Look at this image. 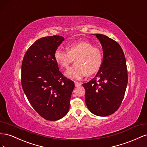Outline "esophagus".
<instances>
[{
	"instance_id": "34e87169",
	"label": "esophagus",
	"mask_w": 147,
	"mask_h": 147,
	"mask_svg": "<svg viewBox=\"0 0 147 147\" xmlns=\"http://www.w3.org/2000/svg\"><path fill=\"white\" fill-rule=\"evenodd\" d=\"M82 83H80V82H75V85L76 87H78L80 86H81Z\"/></svg>"
}]
</instances>
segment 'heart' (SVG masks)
Returning <instances> with one entry per match:
<instances>
[{
	"mask_svg": "<svg viewBox=\"0 0 147 147\" xmlns=\"http://www.w3.org/2000/svg\"><path fill=\"white\" fill-rule=\"evenodd\" d=\"M56 63L62 68H67L75 61V64L65 72V76L74 80L82 78L86 74L92 75L98 70L102 63V54L98 48L88 41L69 44L67 51L56 49L54 54Z\"/></svg>",
	"mask_w": 147,
	"mask_h": 147,
	"instance_id": "b5f03b06",
	"label": "heart"
}]
</instances>
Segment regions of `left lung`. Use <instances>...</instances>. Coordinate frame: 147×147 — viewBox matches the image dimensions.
Instances as JSON below:
<instances>
[{
	"label": "left lung",
	"instance_id": "1",
	"mask_svg": "<svg viewBox=\"0 0 147 147\" xmlns=\"http://www.w3.org/2000/svg\"><path fill=\"white\" fill-rule=\"evenodd\" d=\"M92 35L101 43L103 61L96 77L83 84L85 102L92 113L107 117L118 109L125 94L128 81L126 58L117 42L103 34Z\"/></svg>",
	"mask_w": 147,
	"mask_h": 147
}]
</instances>
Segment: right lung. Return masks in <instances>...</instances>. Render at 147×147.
Wrapping results in <instances>:
<instances>
[{"label":"right lung","instance_id":"add662e5","mask_svg":"<svg viewBox=\"0 0 147 147\" xmlns=\"http://www.w3.org/2000/svg\"><path fill=\"white\" fill-rule=\"evenodd\" d=\"M64 40L59 35L37 40L26 51L22 63L23 90L34 109L49 121H56L68 113L75 87L55 60V52Z\"/></svg>","mask_w":147,"mask_h":147}]
</instances>
